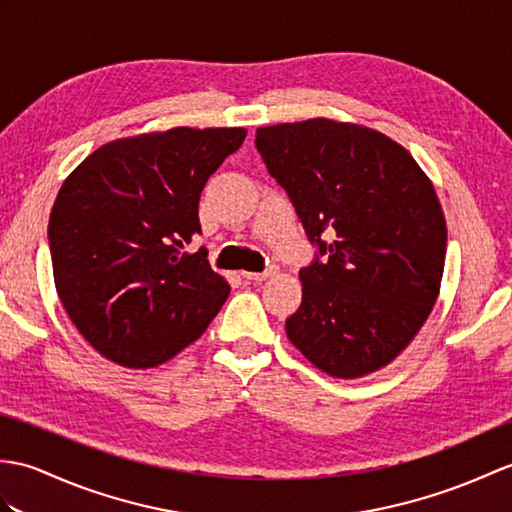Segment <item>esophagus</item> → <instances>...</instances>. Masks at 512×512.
Instances as JSON below:
<instances>
[{
	"instance_id": "obj_1",
	"label": "esophagus",
	"mask_w": 512,
	"mask_h": 512,
	"mask_svg": "<svg viewBox=\"0 0 512 512\" xmlns=\"http://www.w3.org/2000/svg\"><path fill=\"white\" fill-rule=\"evenodd\" d=\"M272 275H277V268H275V266L266 268L264 272H242V277H244L246 281H264V279H268V277H272Z\"/></svg>"
}]
</instances>
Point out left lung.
Listing matches in <instances>:
<instances>
[{"instance_id": "8db88e82", "label": "left lung", "mask_w": 512, "mask_h": 512, "mask_svg": "<svg viewBox=\"0 0 512 512\" xmlns=\"http://www.w3.org/2000/svg\"><path fill=\"white\" fill-rule=\"evenodd\" d=\"M255 146L316 248L288 338L334 377L386 366L441 288L447 229L432 183L386 135L325 117L257 128Z\"/></svg>"}]
</instances>
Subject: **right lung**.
I'll list each match as a JSON object with an SVG mask.
<instances>
[{"label": "right lung", "instance_id": "add662e5", "mask_svg": "<svg viewBox=\"0 0 512 512\" xmlns=\"http://www.w3.org/2000/svg\"><path fill=\"white\" fill-rule=\"evenodd\" d=\"M244 128H172L95 150L63 183L47 240L71 323L104 358L148 368L202 336L229 296L202 233L209 176Z\"/></svg>", "mask_w": 512, "mask_h": 512}]
</instances>
